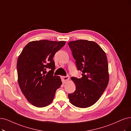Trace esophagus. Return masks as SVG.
<instances>
[{"instance_id":"1","label":"esophagus","mask_w":131,"mask_h":131,"mask_svg":"<svg viewBox=\"0 0 131 131\" xmlns=\"http://www.w3.org/2000/svg\"><path fill=\"white\" fill-rule=\"evenodd\" d=\"M61 80L63 82V83H64L67 81L69 80V76H61Z\"/></svg>"}]
</instances>
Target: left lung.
<instances>
[{"instance_id":"obj_1","label":"left lung","mask_w":131,"mask_h":131,"mask_svg":"<svg viewBox=\"0 0 131 131\" xmlns=\"http://www.w3.org/2000/svg\"><path fill=\"white\" fill-rule=\"evenodd\" d=\"M68 45L82 77H71L75 91L68 95L70 103L76 107L86 108L96 103L106 88L109 80L108 63L105 52L93 41L79 40Z\"/></svg>"}]
</instances>
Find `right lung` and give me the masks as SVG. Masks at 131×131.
I'll return each mask as SVG.
<instances>
[{"mask_svg":"<svg viewBox=\"0 0 131 131\" xmlns=\"http://www.w3.org/2000/svg\"><path fill=\"white\" fill-rule=\"evenodd\" d=\"M65 44V41H32L18 57L17 68L20 89L28 101L36 107L49 105L62 84L60 77L54 76L53 57Z\"/></svg>","mask_w":131,"mask_h":131,"instance_id":"1","label":"right lung"}]
</instances>
